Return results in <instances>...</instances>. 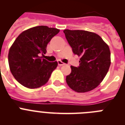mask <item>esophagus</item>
Returning <instances> with one entry per match:
<instances>
[{"label":"esophagus","mask_w":125,"mask_h":125,"mask_svg":"<svg viewBox=\"0 0 125 125\" xmlns=\"http://www.w3.org/2000/svg\"><path fill=\"white\" fill-rule=\"evenodd\" d=\"M57 63H58V65H59V66H63V65H65V63L62 62L60 60L57 61Z\"/></svg>","instance_id":"34e87169"}]
</instances>
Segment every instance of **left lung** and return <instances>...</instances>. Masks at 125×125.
<instances>
[{
    "label": "left lung",
    "instance_id": "left-lung-1",
    "mask_svg": "<svg viewBox=\"0 0 125 125\" xmlns=\"http://www.w3.org/2000/svg\"><path fill=\"white\" fill-rule=\"evenodd\" d=\"M63 32L74 54L81 57L78 67L71 66V73L66 76V83L76 92L91 91L101 83L109 70L110 48L95 33L82 30Z\"/></svg>",
    "mask_w": 125,
    "mask_h": 125
}]
</instances>
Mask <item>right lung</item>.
<instances>
[{"instance_id":"add662e5","label":"right lung","mask_w":125,"mask_h":125,"mask_svg":"<svg viewBox=\"0 0 125 125\" xmlns=\"http://www.w3.org/2000/svg\"><path fill=\"white\" fill-rule=\"evenodd\" d=\"M59 30L40 25L24 31L15 39L8 55L10 70L24 86L34 89L48 81L57 68V61L49 62L41 55L46 54L47 44Z\"/></svg>"}]
</instances>
